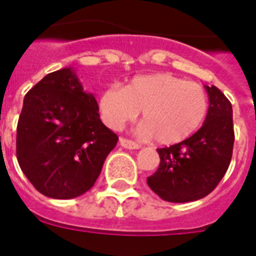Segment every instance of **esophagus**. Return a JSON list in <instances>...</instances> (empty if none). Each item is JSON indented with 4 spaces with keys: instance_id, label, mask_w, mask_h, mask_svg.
Here are the masks:
<instances>
[{
    "instance_id": "1",
    "label": "esophagus",
    "mask_w": 256,
    "mask_h": 256,
    "mask_svg": "<svg viewBox=\"0 0 256 256\" xmlns=\"http://www.w3.org/2000/svg\"><path fill=\"white\" fill-rule=\"evenodd\" d=\"M119 144L120 146L126 148V149H140V145L137 142H134L132 140H128V138H119Z\"/></svg>"
}]
</instances>
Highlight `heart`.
Instances as JSON below:
<instances>
[{"label": "heart", "instance_id": "1", "mask_svg": "<svg viewBox=\"0 0 256 256\" xmlns=\"http://www.w3.org/2000/svg\"><path fill=\"white\" fill-rule=\"evenodd\" d=\"M99 108L110 128H119L142 110L145 133L158 144L184 141L204 124L209 98L204 86L166 73L138 76L124 88L110 85L100 94Z\"/></svg>", "mask_w": 256, "mask_h": 256}]
</instances>
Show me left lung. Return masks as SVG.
I'll return each instance as SVG.
<instances>
[{
  "mask_svg": "<svg viewBox=\"0 0 256 256\" xmlns=\"http://www.w3.org/2000/svg\"><path fill=\"white\" fill-rule=\"evenodd\" d=\"M205 90L209 112L202 128L182 142L157 149L160 166L146 180L152 191L168 202H191L210 194L232 158V104L214 85H205Z\"/></svg>",
  "mask_w": 256,
  "mask_h": 256,
  "instance_id": "1",
  "label": "left lung"
}]
</instances>
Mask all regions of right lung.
<instances>
[{
	"label": "right lung",
	"mask_w": 256,
	"mask_h": 256,
	"mask_svg": "<svg viewBox=\"0 0 256 256\" xmlns=\"http://www.w3.org/2000/svg\"><path fill=\"white\" fill-rule=\"evenodd\" d=\"M116 142L118 136L100 120L94 96L82 90L72 68L48 73L26 94L17 123V162L43 196H82Z\"/></svg>",
	"instance_id": "add662e5"
}]
</instances>
